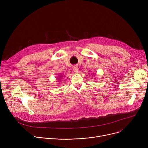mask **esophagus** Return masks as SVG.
<instances>
[{
    "label": "esophagus",
    "mask_w": 148,
    "mask_h": 148,
    "mask_svg": "<svg viewBox=\"0 0 148 148\" xmlns=\"http://www.w3.org/2000/svg\"><path fill=\"white\" fill-rule=\"evenodd\" d=\"M73 70L75 73H77V72L79 71V68L77 67V66H73Z\"/></svg>",
    "instance_id": "34e87169"
}]
</instances>
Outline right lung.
Wrapping results in <instances>:
<instances>
[{
  "label": "right lung",
  "mask_w": 148,
  "mask_h": 148,
  "mask_svg": "<svg viewBox=\"0 0 148 148\" xmlns=\"http://www.w3.org/2000/svg\"><path fill=\"white\" fill-rule=\"evenodd\" d=\"M62 78H63V75H59L58 76L56 79H58L59 81H61V80L62 79Z\"/></svg>",
  "instance_id": "obj_1"
}]
</instances>
